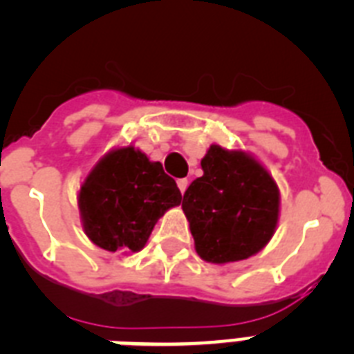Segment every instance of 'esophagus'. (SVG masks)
Instances as JSON below:
<instances>
[{
	"mask_svg": "<svg viewBox=\"0 0 354 354\" xmlns=\"http://www.w3.org/2000/svg\"><path fill=\"white\" fill-rule=\"evenodd\" d=\"M187 184H189V180H187V179L177 180V186H179V189H180V193H183V195H184V192L187 189Z\"/></svg>",
	"mask_w": 354,
	"mask_h": 354,
	"instance_id": "esophagus-1",
	"label": "esophagus"
}]
</instances>
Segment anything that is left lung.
<instances>
[{
    "instance_id": "8db88e82",
    "label": "left lung",
    "mask_w": 354,
    "mask_h": 354,
    "mask_svg": "<svg viewBox=\"0 0 354 354\" xmlns=\"http://www.w3.org/2000/svg\"><path fill=\"white\" fill-rule=\"evenodd\" d=\"M204 175L184 193L195 250L211 264L245 261L273 237L280 189L259 159L245 150L211 145L200 161Z\"/></svg>"
}]
</instances>
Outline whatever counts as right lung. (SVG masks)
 <instances>
[{
  "instance_id": "obj_1",
  "label": "right lung",
  "mask_w": 354,
  "mask_h": 354,
  "mask_svg": "<svg viewBox=\"0 0 354 354\" xmlns=\"http://www.w3.org/2000/svg\"><path fill=\"white\" fill-rule=\"evenodd\" d=\"M180 200L179 187L161 162L150 161L133 145L106 152L77 192L84 234L106 252H140L159 218Z\"/></svg>"
}]
</instances>
